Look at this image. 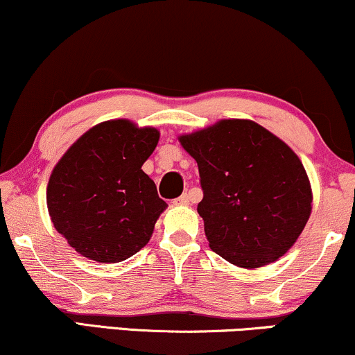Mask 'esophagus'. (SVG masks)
<instances>
[{"label":"esophagus","mask_w":355,"mask_h":355,"mask_svg":"<svg viewBox=\"0 0 355 355\" xmlns=\"http://www.w3.org/2000/svg\"><path fill=\"white\" fill-rule=\"evenodd\" d=\"M173 205H180V206L190 205V195H188V193H183V195L178 196L177 200H173Z\"/></svg>","instance_id":"obj_1"}]
</instances>
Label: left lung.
<instances>
[{
  "instance_id": "obj_1",
  "label": "left lung",
  "mask_w": 355,
  "mask_h": 355,
  "mask_svg": "<svg viewBox=\"0 0 355 355\" xmlns=\"http://www.w3.org/2000/svg\"><path fill=\"white\" fill-rule=\"evenodd\" d=\"M180 142L198 164V213L209 248L244 268L282 257L311 213V187L297 154L248 119L219 121Z\"/></svg>"
}]
</instances>
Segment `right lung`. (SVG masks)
I'll use <instances>...</instances> for the list:
<instances>
[{"mask_svg": "<svg viewBox=\"0 0 355 355\" xmlns=\"http://www.w3.org/2000/svg\"><path fill=\"white\" fill-rule=\"evenodd\" d=\"M157 142L154 128L106 121L85 132L58 160L47 185L49 214L83 257L121 262L149 242L157 218L167 208L141 168Z\"/></svg>", "mask_w": 355, "mask_h": 355, "instance_id": "add662e5", "label": "right lung"}]
</instances>
